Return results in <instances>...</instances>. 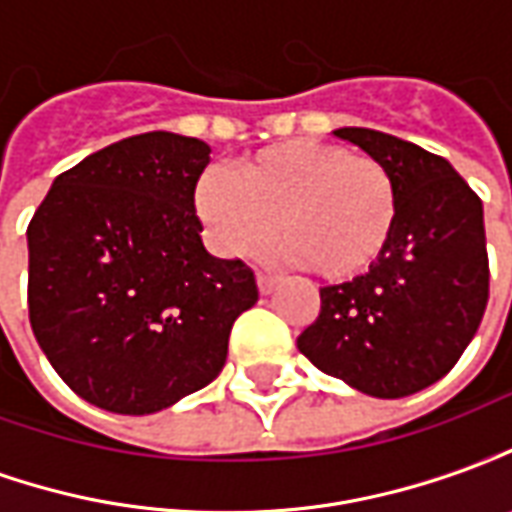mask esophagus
Returning <instances> with one entry per match:
<instances>
[{
    "instance_id": "obj_1",
    "label": "esophagus",
    "mask_w": 512,
    "mask_h": 512,
    "mask_svg": "<svg viewBox=\"0 0 512 512\" xmlns=\"http://www.w3.org/2000/svg\"><path fill=\"white\" fill-rule=\"evenodd\" d=\"M279 282H282V279H279L277 274H266V271H260V274H257V288H260V293H271V290L277 288Z\"/></svg>"
}]
</instances>
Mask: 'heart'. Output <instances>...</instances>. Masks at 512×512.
Instances as JSON below:
<instances>
[{"instance_id": "1", "label": "heart", "mask_w": 512, "mask_h": 512, "mask_svg": "<svg viewBox=\"0 0 512 512\" xmlns=\"http://www.w3.org/2000/svg\"><path fill=\"white\" fill-rule=\"evenodd\" d=\"M392 169L337 142L290 139L238 161L233 178L208 169L194 208L224 255L257 252L277 235L288 255L343 282L376 266L397 222Z\"/></svg>"}]
</instances>
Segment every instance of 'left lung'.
Segmentation results:
<instances>
[{
	"instance_id": "1",
	"label": "left lung",
	"mask_w": 512,
	"mask_h": 512,
	"mask_svg": "<svg viewBox=\"0 0 512 512\" xmlns=\"http://www.w3.org/2000/svg\"><path fill=\"white\" fill-rule=\"evenodd\" d=\"M334 134L392 169L397 222L367 274L321 288V312L296 345L326 376L365 395H414L450 373L483 321V202L447 158L414 142L373 128Z\"/></svg>"
}]
</instances>
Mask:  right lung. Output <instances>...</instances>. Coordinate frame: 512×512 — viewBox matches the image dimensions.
Wrapping results in <instances>:
<instances>
[{"label":"right lung","instance_id":"obj_1","mask_svg":"<svg viewBox=\"0 0 512 512\" xmlns=\"http://www.w3.org/2000/svg\"><path fill=\"white\" fill-rule=\"evenodd\" d=\"M211 147L150 131L57 175L27 227L29 323L57 376L115 414H153L222 373L255 271L202 246Z\"/></svg>","mask_w":512,"mask_h":512}]
</instances>
